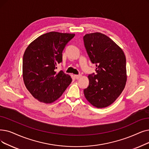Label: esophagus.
I'll return each instance as SVG.
<instances>
[{"label":"esophagus","instance_id":"obj_1","mask_svg":"<svg viewBox=\"0 0 149 149\" xmlns=\"http://www.w3.org/2000/svg\"><path fill=\"white\" fill-rule=\"evenodd\" d=\"M74 77H75V78L76 79L78 80V79H79L80 78V77H81V75H75Z\"/></svg>","mask_w":149,"mask_h":149}]
</instances>
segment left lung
Listing matches in <instances>:
<instances>
[{
  "mask_svg": "<svg viewBox=\"0 0 149 149\" xmlns=\"http://www.w3.org/2000/svg\"><path fill=\"white\" fill-rule=\"evenodd\" d=\"M83 41L91 61L96 66V74L88 75L89 86L84 89V94L93 106L107 107L117 99L125 88V54L111 38L99 32L85 35Z\"/></svg>",
  "mask_w": 149,
  "mask_h": 149,
  "instance_id": "obj_1",
  "label": "left lung"
}]
</instances>
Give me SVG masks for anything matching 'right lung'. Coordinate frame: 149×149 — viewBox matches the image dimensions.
<instances>
[{
    "mask_svg": "<svg viewBox=\"0 0 149 149\" xmlns=\"http://www.w3.org/2000/svg\"><path fill=\"white\" fill-rule=\"evenodd\" d=\"M75 34L51 31L37 38L25 50L22 75L25 86L35 99L51 103L60 98L72 79L63 70L56 72L62 53Z\"/></svg>",
    "mask_w": 149,
    "mask_h": 149,
    "instance_id": "right-lung-1",
    "label": "right lung"
}]
</instances>
